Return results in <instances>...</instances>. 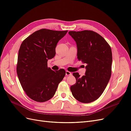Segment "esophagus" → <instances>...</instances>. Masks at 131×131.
I'll return each instance as SVG.
<instances>
[{
	"label": "esophagus",
	"instance_id": "esophagus-1",
	"mask_svg": "<svg viewBox=\"0 0 131 131\" xmlns=\"http://www.w3.org/2000/svg\"><path fill=\"white\" fill-rule=\"evenodd\" d=\"M72 75V73L71 72L68 71H66V76H70V75Z\"/></svg>",
	"mask_w": 131,
	"mask_h": 131
}]
</instances>
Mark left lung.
I'll return each mask as SVG.
<instances>
[{
  "label": "left lung",
  "instance_id": "8db88e82",
  "mask_svg": "<svg viewBox=\"0 0 131 131\" xmlns=\"http://www.w3.org/2000/svg\"><path fill=\"white\" fill-rule=\"evenodd\" d=\"M75 41L79 60L86 64L85 75L73 73L76 83L71 86L72 95L81 103H90L102 94L112 72V53L105 39L93 31H69Z\"/></svg>",
  "mask_w": 131,
  "mask_h": 131
}]
</instances>
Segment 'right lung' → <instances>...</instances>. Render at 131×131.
Instances as JSON below:
<instances>
[{"instance_id": "1", "label": "right lung", "mask_w": 131, "mask_h": 131, "mask_svg": "<svg viewBox=\"0 0 131 131\" xmlns=\"http://www.w3.org/2000/svg\"><path fill=\"white\" fill-rule=\"evenodd\" d=\"M67 31L40 29L26 38L20 45L18 77L27 95L37 102L51 99L65 75L64 69L54 71L48 67L47 60L55 56L57 43Z\"/></svg>"}]
</instances>
